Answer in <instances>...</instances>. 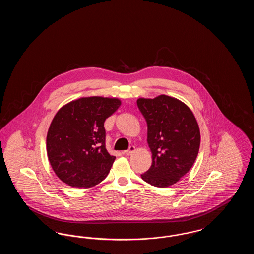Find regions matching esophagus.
Wrapping results in <instances>:
<instances>
[{
	"label": "esophagus",
	"instance_id": "1",
	"mask_svg": "<svg viewBox=\"0 0 254 254\" xmlns=\"http://www.w3.org/2000/svg\"><path fill=\"white\" fill-rule=\"evenodd\" d=\"M134 151H135V146H134V145H130L127 150H125V151H124V154H126V155H130Z\"/></svg>",
	"mask_w": 254,
	"mask_h": 254
}]
</instances>
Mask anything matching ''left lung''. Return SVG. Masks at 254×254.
<instances>
[{"instance_id": "obj_1", "label": "left lung", "mask_w": 254, "mask_h": 254, "mask_svg": "<svg viewBox=\"0 0 254 254\" xmlns=\"http://www.w3.org/2000/svg\"><path fill=\"white\" fill-rule=\"evenodd\" d=\"M137 106L147 124V144L152 164L141 175L144 181L167 188L193 166L200 147V130L192 111L173 97L140 98Z\"/></svg>"}]
</instances>
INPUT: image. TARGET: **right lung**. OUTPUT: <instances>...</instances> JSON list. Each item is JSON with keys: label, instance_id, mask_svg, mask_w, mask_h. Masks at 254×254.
<instances>
[{"label": "right lung", "instance_id": "1", "mask_svg": "<svg viewBox=\"0 0 254 254\" xmlns=\"http://www.w3.org/2000/svg\"><path fill=\"white\" fill-rule=\"evenodd\" d=\"M120 106L116 98L85 97L59 109L49 127L47 151L62 181L86 189L108 176L115 156L106 148L104 124Z\"/></svg>", "mask_w": 254, "mask_h": 254}]
</instances>
